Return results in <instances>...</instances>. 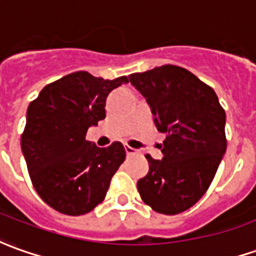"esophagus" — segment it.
Listing matches in <instances>:
<instances>
[{
    "label": "esophagus",
    "instance_id": "esophagus-1",
    "mask_svg": "<svg viewBox=\"0 0 256 256\" xmlns=\"http://www.w3.org/2000/svg\"><path fill=\"white\" fill-rule=\"evenodd\" d=\"M124 150H126V154L128 156H134V154H137L138 151L134 150L133 147H130V146H124Z\"/></svg>",
    "mask_w": 256,
    "mask_h": 256
}]
</instances>
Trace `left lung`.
Returning a JSON list of instances; mask_svg holds the SVG:
<instances>
[{
    "label": "left lung",
    "mask_w": 256,
    "mask_h": 256,
    "mask_svg": "<svg viewBox=\"0 0 256 256\" xmlns=\"http://www.w3.org/2000/svg\"><path fill=\"white\" fill-rule=\"evenodd\" d=\"M128 80L147 99L158 132L166 134L162 160L146 156L150 170L137 182L138 194L157 213H182L206 194L226 152V112L212 86L178 66Z\"/></svg>",
    "instance_id": "8db88e82"
}]
</instances>
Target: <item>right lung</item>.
Segmentation results:
<instances>
[{
	"label": "right lung",
	"instance_id": "obj_1",
	"mask_svg": "<svg viewBox=\"0 0 256 256\" xmlns=\"http://www.w3.org/2000/svg\"><path fill=\"white\" fill-rule=\"evenodd\" d=\"M126 76L114 80L71 72L46 85L26 114L20 147L33 188L62 214L90 213L105 199L114 172L126 158L119 142L99 148L85 140L106 116V98Z\"/></svg>",
	"mask_w": 256,
	"mask_h": 256
}]
</instances>
